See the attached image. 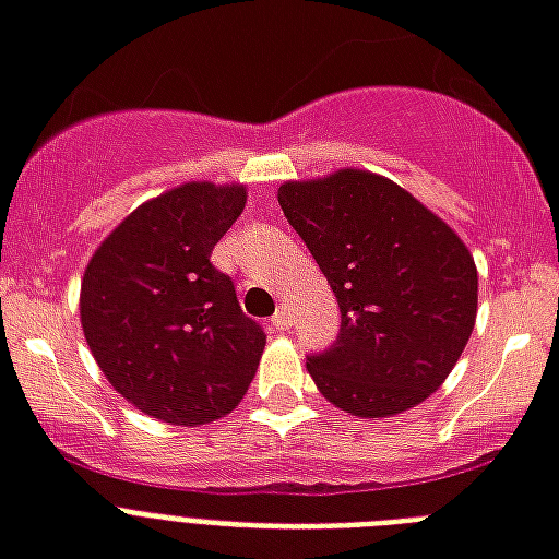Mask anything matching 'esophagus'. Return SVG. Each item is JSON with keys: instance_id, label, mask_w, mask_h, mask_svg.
I'll return each instance as SVG.
<instances>
[{"instance_id": "obj_1", "label": "esophagus", "mask_w": 559, "mask_h": 559, "mask_svg": "<svg viewBox=\"0 0 559 559\" xmlns=\"http://www.w3.org/2000/svg\"><path fill=\"white\" fill-rule=\"evenodd\" d=\"M271 323H274L276 329H288V326H292V323H294L292 309H288V306H280L274 318H271Z\"/></svg>"}]
</instances>
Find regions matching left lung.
Here are the masks:
<instances>
[{"label": "left lung", "mask_w": 559, "mask_h": 559, "mask_svg": "<svg viewBox=\"0 0 559 559\" xmlns=\"http://www.w3.org/2000/svg\"><path fill=\"white\" fill-rule=\"evenodd\" d=\"M276 198L341 309L338 338L306 356L318 391L356 417L414 408L473 335L478 271L466 245L370 171L283 183Z\"/></svg>", "instance_id": "left-lung-1"}]
</instances>
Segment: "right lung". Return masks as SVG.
<instances>
[{
    "instance_id": "obj_1",
    "label": "right lung",
    "mask_w": 559,
    "mask_h": 559,
    "mask_svg": "<svg viewBox=\"0 0 559 559\" xmlns=\"http://www.w3.org/2000/svg\"><path fill=\"white\" fill-rule=\"evenodd\" d=\"M241 210L245 186L186 183L131 212L86 265L81 323L95 361L171 426L230 414L265 349V329L210 259Z\"/></svg>"
}]
</instances>
